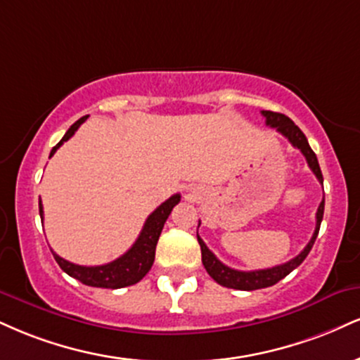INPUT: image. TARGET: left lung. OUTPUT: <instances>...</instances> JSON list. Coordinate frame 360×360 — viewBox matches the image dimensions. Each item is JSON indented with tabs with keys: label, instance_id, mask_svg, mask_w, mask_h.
Returning a JSON list of instances; mask_svg holds the SVG:
<instances>
[{
	"label": "left lung",
	"instance_id": "8db88e82",
	"mask_svg": "<svg viewBox=\"0 0 360 360\" xmlns=\"http://www.w3.org/2000/svg\"><path fill=\"white\" fill-rule=\"evenodd\" d=\"M262 114L266 119V125L276 129V132H280L281 136L288 139L290 144L302 150V154L305 155L309 167L314 171V174L317 176L320 184H323V177H322V171H320L317 155H315L314 150H311V147L309 146V141H307L305 134L302 132L300 129L293 124V120H290L287 115L278 114V112H271V110H262ZM323 206H326V198L322 199V202H320L317 210V224H315L314 236H311L309 245H307L295 258H292L290 262L283 263V265H276L274 268H265V270H253V271L235 270V268H229L224 265V263L219 262V259L213 255V251H210V248L205 245V241H202L198 235L199 246H201L202 265H205L206 271L210 274V276L216 281V283L223 285V287L226 288L246 290V292H250V290L271 287V285L278 283L281 278H285L288 274H292V271L307 258V255L310 253L311 246H314L315 240H317L320 223H322V218H323Z\"/></svg>",
	"mask_w": 360,
	"mask_h": 360
}]
</instances>
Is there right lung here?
<instances>
[{
  "label": "right lung",
  "instance_id": "add662e5",
  "mask_svg": "<svg viewBox=\"0 0 360 360\" xmlns=\"http://www.w3.org/2000/svg\"><path fill=\"white\" fill-rule=\"evenodd\" d=\"M86 117H82V119L77 120L75 124L68 129L67 134H65L62 141L56 144L53 149H51L50 158L56 153L60 146L63 142H67L73 134L77 132V129L80 127L82 124L85 122ZM181 201V194H174L164 201L158 210L153 211L149 214V218L146 219L144 228H142L141 235L136 240V243L131 246V250L125 251L122 257H119L114 262L107 263V265H98V266H82L75 265V263L67 262L62 257L51 251L53 253V258L56 259L60 268L67 275H70L72 278L82 281L84 285H89V287H97V288H124L129 287V285L137 283L147 275V271L150 270L154 263L155 257V245H158L159 236H161V231L164 228V223L171 214L172 207H174L177 202ZM40 218L43 219V205L40 199Z\"/></svg>",
  "mask_w": 360,
  "mask_h": 360
}]
</instances>
